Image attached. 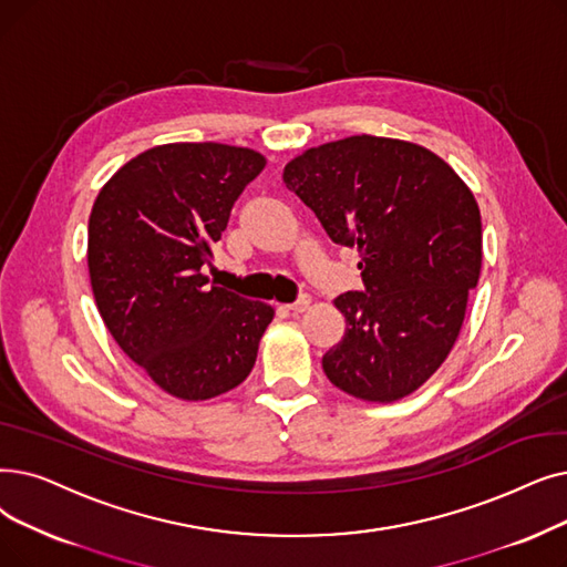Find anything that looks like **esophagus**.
I'll use <instances>...</instances> for the list:
<instances>
[{"mask_svg": "<svg viewBox=\"0 0 567 567\" xmlns=\"http://www.w3.org/2000/svg\"><path fill=\"white\" fill-rule=\"evenodd\" d=\"M310 303H312V301H310V297H301L299 301L289 303V306H287V310H289V312H306V310L310 308Z\"/></svg>", "mask_w": 567, "mask_h": 567, "instance_id": "obj_1", "label": "esophagus"}]
</instances>
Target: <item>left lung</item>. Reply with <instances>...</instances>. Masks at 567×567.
<instances>
[{
  "label": "left lung",
  "mask_w": 567,
  "mask_h": 567,
  "mask_svg": "<svg viewBox=\"0 0 567 567\" xmlns=\"http://www.w3.org/2000/svg\"><path fill=\"white\" fill-rule=\"evenodd\" d=\"M282 181L361 257L363 291L333 301L348 329L322 357L327 378L361 401L408 396L452 352L480 280L473 192L426 147L368 134L310 147Z\"/></svg>",
  "instance_id": "left-lung-1"
}]
</instances>
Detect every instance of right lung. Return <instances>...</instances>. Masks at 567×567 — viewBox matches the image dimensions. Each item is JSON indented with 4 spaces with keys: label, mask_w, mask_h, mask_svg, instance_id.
Returning <instances> with one entry per match:
<instances>
[{
    "label": "right lung",
    "mask_w": 567,
    "mask_h": 567,
    "mask_svg": "<svg viewBox=\"0 0 567 567\" xmlns=\"http://www.w3.org/2000/svg\"><path fill=\"white\" fill-rule=\"evenodd\" d=\"M264 166L250 147L155 145L117 168L92 206L96 308L122 352L176 399L238 386L276 315L204 276L236 199Z\"/></svg>",
    "instance_id": "add662e5"
}]
</instances>
